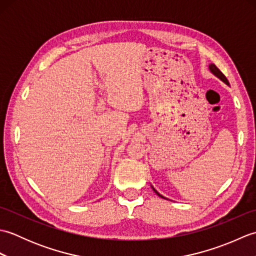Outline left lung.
Returning <instances> with one entry per match:
<instances>
[{
  "mask_svg": "<svg viewBox=\"0 0 256 256\" xmlns=\"http://www.w3.org/2000/svg\"><path fill=\"white\" fill-rule=\"evenodd\" d=\"M209 68H210V70H211V72L212 74H214L216 76V77H218V78H220L222 81H224V82H226V84H229V81H228V79H226V76L224 74H222L221 72H220V70H219V68H216V66H214V64H210V66H209ZM154 189V188H153ZM154 192L157 194H158L160 196V197H162V198H164V197H162V194H160L158 192H156V190L154 189Z\"/></svg>",
  "mask_w": 256,
  "mask_h": 256,
  "instance_id": "obj_1",
  "label": "left lung"
}]
</instances>
